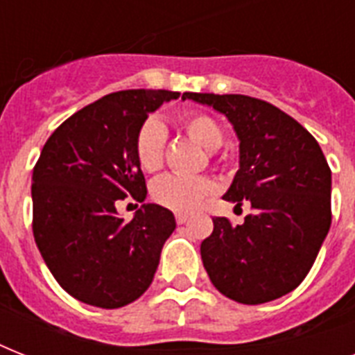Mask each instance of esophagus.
<instances>
[{
    "mask_svg": "<svg viewBox=\"0 0 355 355\" xmlns=\"http://www.w3.org/2000/svg\"><path fill=\"white\" fill-rule=\"evenodd\" d=\"M175 219H177L178 225H184V223L189 219V216H188V214H177V216H175Z\"/></svg>",
    "mask_w": 355,
    "mask_h": 355,
    "instance_id": "esophagus-1",
    "label": "esophagus"
}]
</instances>
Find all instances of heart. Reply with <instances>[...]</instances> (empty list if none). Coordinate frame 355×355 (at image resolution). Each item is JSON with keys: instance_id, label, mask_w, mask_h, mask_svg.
<instances>
[{"instance_id": "b5f03b06", "label": "heart", "mask_w": 355, "mask_h": 355, "mask_svg": "<svg viewBox=\"0 0 355 355\" xmlns=\"http://www.w3.org/2000/svg\"><path fill=\"white\" fill-rule=\"evenodd\" d=\"M186 132L199 141L205 149L216 150L223 144V128L216 119L202 112L186 114L182 118ZM167 130L158 119H147L136 134V158L139 167L147 173L158 171L164 162ZM214 182L205 177L166 175L153 184V199L173 211H193L206 197L214 193Z\"/></svg>"}]
</instances>
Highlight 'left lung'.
Here are the masks:
<instances>
[{
	"instance_id": "obj_1",
	"label": "left lung",
	"mask_w": 355,
	"mask_h": 355,
	"mask_svg": "<svg viewBox=\"0 0 355 355\" xmlns=\"http://www.w3.org/2000/svg\"><path fill=\"white\" fill-rule=\"evenodd\" d=\"M232 123L239 169L223 199L252 214L243 225L214 217L200 243L211 284L241 304L284 297L311 269L331 225V171L320 145L298 121L270 103L239 94H193Z\"/></svg>"
}]
</instances>
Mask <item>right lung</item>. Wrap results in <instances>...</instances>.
Returning <instances> with one entry per match:
<instances>
[{"label": "right lung", "mask_w": 355, "mask_h": 355, "mask_svg": "<svg viewBox=\"0 0 355 355\" xmlns=\"http://www.w3.org/2000/svg\"><path fill=\"white\" fill-rule=\"evenodd\" d=\"M178 92L123 90L68 118L44 145L33 169V234L64 291L80 302L116 309L147 291L177 223L164 206L144 202L123 222L115 202H144L145 177L136 134L150 112Z\"/></svg>", "instance_id": "1"}]
</instances>
